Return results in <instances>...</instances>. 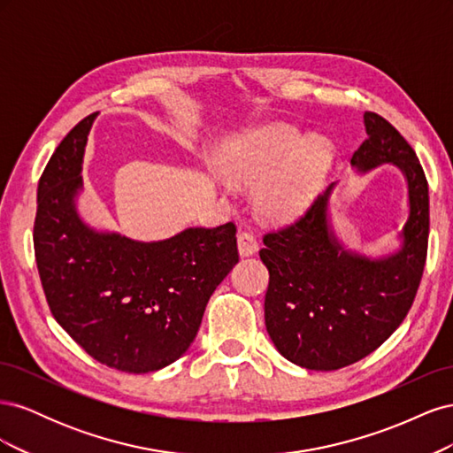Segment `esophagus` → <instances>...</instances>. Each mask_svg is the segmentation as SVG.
<instances>
[{"label":"esophagus","instance_id":"esophagus-1","mask_svg":"<svg viewBox=\"0 0 453 453\" xmlns=\"http://www.w3.org/2000/svg\"><path fill=\"white\" fill-rule=\"evenodd\" d=\"M258 250L257 238L251 234V232H240L238 234V251L242 257H250L255 255Z\"/></svg>","mask_w":453,"mask_h":453}]
</instances>
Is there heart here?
<instances>
[{
	"label": "heart",
	"mask_w": 453,
	"mask_h": 453,
	"mask_svg": "<svg viewBox=\"0 0 453 453\" xmlns=\"http://www.w3.org/2000/svg\"><path fill=\"white\" fill-rule=\"evenodd\" d=\"M333 158L326 140L273 122L232 138L217 155V166L232 183H257L253 198L258 211L287 221L318 198Z\"/></svg>",
	"instance_id": "b5f03b06"
}]
</instances>
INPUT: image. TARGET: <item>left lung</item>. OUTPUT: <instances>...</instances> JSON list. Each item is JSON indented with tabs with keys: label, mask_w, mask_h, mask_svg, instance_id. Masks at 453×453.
Masks as SVG:
<instances>
[{
	"label": "left lung",
	"mask_w": 453,
	"mask_h": 453,
	"mask_svg": "<svg viewBox=\"0 0 453 453\" xmlns=\"http://www.w3.org/2000/svg\"><path fill=\"white\" fill-rule=\"evenodd\" d=\"M366 140L351 166L366 173L383 164L399 168L408 187L401 248L378 258L346 250L334 234L328 185L291 226L265 236L258 251L268 268L265 323L273 346L310 370H338L378 349L412 306L429 242V187L421 164L389 122L365 113Z\"/></svg>",
	"instance_id": "left-lung-1"
}]
</instances>
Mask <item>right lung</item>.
<instances>
[{
  "instance_id": "1",
  "label": "right lung",
  "mask_w": 453,
  "mask_h": 453,
  "mask_svg": "<svg viewBox=\"0 0 453 453\" xmlns=\"http://www.w3.org/2000/svg\"><path fill=\"white\" fill-rule=\"evenodd\" d=\"M94 119L65 135L39 180V278L54 319L90 357L122 372H155L196 338L205 304L238 263L236 226L185 228L158 242L92 228L77 196Z\"/></svg>"
}]
</instances>
